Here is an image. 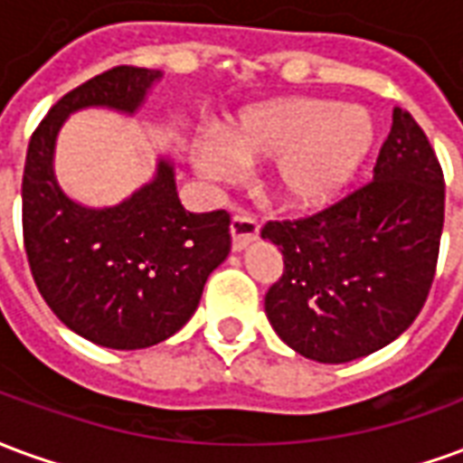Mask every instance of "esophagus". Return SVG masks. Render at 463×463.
<instances>
[{
  "label": "esophagus",
  "mask_w": 463,
  "mask_h": 463,
  "mask_svg": "<svg viewBox=\"0 0 463 463\" xmlns=\"http://www.w3.org/2000/svg\"><path fill=\"white\" fill-rule=\"evenodd\" d=\"M258 232H260V228H258L255 218H252V215H248V213H238V215H235L231 222L232 250L235 252L245 250L250 242L258 241Z\"/></svg>",
  "instance_id": "34e87169"
}]
</instances>
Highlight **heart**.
<instances>
[{
  "label": "heart",
  "mask_w": 463,
  "mask_h": 463,
  "mask_svg": "<svg viewBox=\"0 0 463 463\" xmlns=\"http://www.w3.org/2000/svg\"><path fill=\"white\" fill-rule=\"evenodd\" d=\"M377 143V118L364 106L288 96L245 106L225 136L198 138L193 165L208 181H232L241 163L272 161V195L285 208L317 213L354 188Z\"/></svg>",
  "instance_id": "1"
}]
</instances>
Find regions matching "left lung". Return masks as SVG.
I'll return each mask as SVG.
<instances>
[{
  "label": "left lung",
  "instance_id": "left-lung-1",
  "mask_svg": "<svg viewBox=\"0 0 463 463\" xmlns=\"http://www.w3.org/2000/svg\"><path fill=\"white\" fill-rule=\"evenodd\" d=\"M441 228L444 173L419 123L397 106L374 181L312 218L262 228L285 262L265 295L272 330L322 364L387 347L427 300Z\"/></svg>",
  "mask_w": 463,
  "mask_h": 463
}]
</instances>
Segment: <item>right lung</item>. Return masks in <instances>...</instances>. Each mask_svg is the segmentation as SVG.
I'll list each match as a JSON object with an SVG mask.
<instances>
[{
    "label": "right lung",
    "instance_id": "1",
    "mask_svg": "<svg viewBox=\"0 0 463 463\" xmlns=\"http://www.w3.org/2000/svg\"><path fill=\"white\" fill-rule=\"evenodd\" d=\"M161 79L136 66L89 79L56 101L26 151L22 218L36 288L69 330L101 347L143 349L173 337L231 252V215L183 208L171 153L156 158L151 181L104 208L74 201L56 178V138L69 116H136Z\"/></svg>",
    "mask_w": 463,
    "mask_h": 463
}]
</instances>
